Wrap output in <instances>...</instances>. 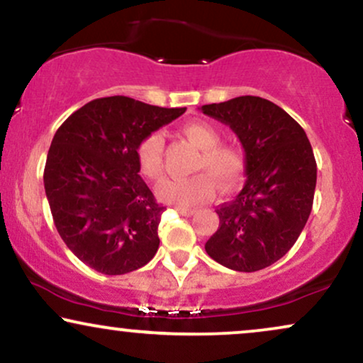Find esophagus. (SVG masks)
<instances>
[{
	"instance_id": "obj_1",
	"label": "esophagus",
	"mask_w": 363,
	"mask_h": 363,
	"mask_svg": "<svg viewBox=\"0 0 363 363\" xmlns=\"http://www.w3.org/2000/svg\"><path fill=\"white\" fill-rule=\"evenodd\" d=\"M177 212L182 213V216H185V217H190V216H194V213H195V208H183V207H178Z\"/></svg>"
}]
</instances>
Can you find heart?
Listing matches in <instances>:
<instances>
[{
  "label": "heart",
  "instance_id": "1",
  "mask_svg": "<svg viewBox=\"0 0 363 363\" xmlns=\"http://www.w3.org/2000/svg\"><path fill=\"white\" fill-rule=\"evenodd\" d=\"M183 134L200 147L196 173L189 178H167L158 185V196L163 202L189 207L205 202L216 191V183L223 191L240 185L244 178V155L239 147L220 145V134L205 121H190L182 128ZM164 140L160 133H150L136 147L140 172L150 180H158L163 173Z\"/></svg>",
  "mask_w": 363,
  "mask_h": 363
}]
</instances>
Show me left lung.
Segmentation results:
<instances>
[{
    "instance_id": "left-lung-1",
    "label": "left lung",
    "mask_w": 363,
    "mask_h": 363,
    "mask_svg": "<svg viewBox=\"0 0 363 363\" xmlns=\"http://www.w3.org/2000/svg\"><path fill=\"white\" fill-rule=\"evenodd\" d=\"M227 124L245 153L244 189L216 212L218 229L205 244L213 261L254 272L279 261L311 213L316 161L308 136L274 102L256 96L200 107Z\"/></svg>"
}]
</instances>
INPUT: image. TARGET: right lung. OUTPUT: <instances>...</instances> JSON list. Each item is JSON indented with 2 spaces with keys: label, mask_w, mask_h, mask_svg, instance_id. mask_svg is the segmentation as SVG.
I'll use <instances>...</instances> for the list:
<instances>
[{
  "label": "right lung",
  "mask_w": 363,
  "mask_h": 363,
  "mask_svg": "<svg viewBox=\"0 0 363 363\" xmlns=\"http://www.w3.org/2000/svg\"><path fill=\"white\" fill-rule=\"evenodd\" d=\"M185 111L102 97L57 129L45 164V194L62 240L97 272L126 274L155 257L164 207L140 177L136 147Z\"/></svg>",
  "instance_id": "obj_1"
}]
</instances>
